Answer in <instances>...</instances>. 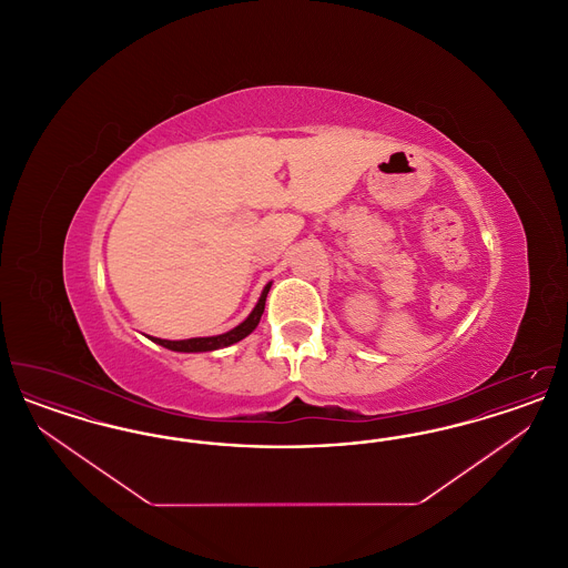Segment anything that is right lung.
Returning <instances> with one entry per match:
<instances>
[{
  "mask_svg": "<svg viewBox=\"0 0 568 568\" xmlns=\"http://www.w3.org/2000/svg\"><path fill=\"white\" fill-rule=\"evenodd\" d=\"M271 285L272 283H268V285L262 290V296L257 300L255 308L248 313V317L244 320L243 324L232 327L230 332H223V334H216V336L187 338V341H165V338H153V336H151V341L158 343V345H162L165 349H170V352L181 353L216 352V349L230 347V345H234V343L246 338V336L257 327V324H260L262 313H264V306H266V296H268V292H271Z\"/></svg>",
  "mask_w": 568,
  "mask_h": 568,
  "instance_id": "right-lung-1",
  "label": "right lung"
}]
</instances>
